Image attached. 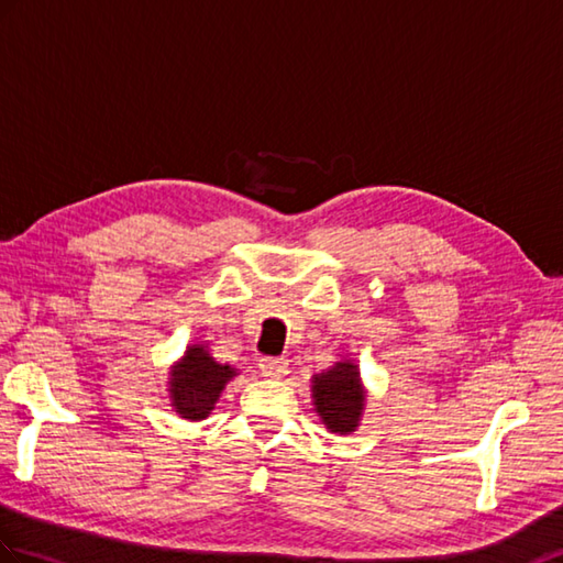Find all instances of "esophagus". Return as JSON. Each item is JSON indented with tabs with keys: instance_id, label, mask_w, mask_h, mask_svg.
I'll return each instance as SVG.
<instances>
[{
	"instance_id": "34e87169",
	"label": "esophagus",
	"mask_w": 563,
	"mask_h": 563,
	"mask_svg": "<svg viewBox=\"0 0 563 563\" xmlns=\"http://www.w3.org/2000/svg\"><path fill=\"white\" fill-rule=\"evenodd\" d=\"M258 369L268 378H280L287 374V360L283 357H261L258 360Z\"/></svg>"
}]
</instances>
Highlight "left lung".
Listing matches in <instances>:
<instances>
[{"label": "left lung", "mask_w": 563, "mask_h": 563, "mask_svg": "<svg viewBox=\"0 0 563 563\" xmlns=\"http://www.w3.org/2000/svg\"><path fill=\"white\" fill-rule=\"evenodd\" d=\"M313 405L317 412L335 434H347L355 431L362 405L364 390L360 386V372L352 362H338L333 369L319 374L313 378Z\"/></svg>", "instance_id": "left-lung-1"}]
</instances>
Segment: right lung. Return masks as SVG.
Wrapping results in <instances>:
<instances>
[{
    "instance_id": "add662e5",
    "label": "right lung",
    "mask_w": 563,
    "mask_h": 563,
    "mask_svg": "<svg viewBox=\"0 0 563 563\" xmlns=\"http://www.w3.org/2000/svg\"><path fill=\"white\" fill-rule=\"evenodd\" d=\"M232 376V367L218 364L203 345H194L173 369V382H169L173 405L185 420H203Z\"/></svg>"
}]
</instances>
